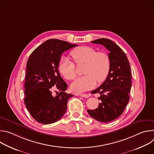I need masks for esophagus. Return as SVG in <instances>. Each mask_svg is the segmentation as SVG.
<instances>
[{"mask_svg": "<svg viewBox=\"0 0 154 154\" xmlns=\"http://www.w3.org/2000/svg\"><path fill=\"white\" fill-rule=\"evenodd\" d=\"M80 96L83 97H85V98H88L90 97V96L87 94H80Z\"/></svg>", "mask_w": 154, "mask_h": 154, "instance_id": "34e87169", "label": "esophagus"}]
</instances>
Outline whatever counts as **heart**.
<instances>
[{"instance_id": "obj_1", "label": "heart", "mask_w": 154, "mask_h": 154, "mask_svg": "<svg viewBox=\"0 0 154 154\" xmlns=\"http://www.w3.org/2000/svg\"><path fill=\"white\" fill-rule=\"evenodd\" d=\"M71 55L77 64H85L83 74L71 85V90L77 93L90 90L94 87L96 80L104 81L110 69V60L104 52L97 51L89 46H82L75 49ZM60 74L67 80H72L76 77L74 64L66 57H62L58 63Z\"/></svg>"}]
</instances>
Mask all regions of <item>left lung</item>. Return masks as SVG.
Returning <instances> with one entry per match:
<instances>
[{
	"instance_id": "8db88e82",
	"label": "left lung",
	"mask_w": 154,
	"mask_h": 154,
	"mask_svg": "<svg viewBox=\"0 0 154 154\" xmlns=\"http://www.w3.org/2000/svg\"><path fill=\"white\" fill-rule=\"evenodd\" d=\"M92 43L103 45L109 51L110 69L104 82L91 91L99 93L101 102L95 109H88L91 117L101 122L112 121L121 116L129 101L131 86L130 63L124 51L112 40L100 38Z\"/></svg>"
}]
</instances>
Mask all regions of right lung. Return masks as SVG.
<instances>
[{"label":"right lung","instance_id":"right-lung-1","mask_svg":"<svg viewBox=\"0 0 154 154\" xmlns=\"http://www.w3.org/2000/svg\"><path fill=\"white\" fill-rule=\"evenodd\" d=\"M77 46L51 39L31 54L27 63L24 103L37 122H55L66 112L68 100L74 95L64 92L68 85L58 72V63L63 52ZM53 86L60 91L55 97L51 94Z\"/></svg>","mask_w":154,"mask_h":154}]
</instances>
